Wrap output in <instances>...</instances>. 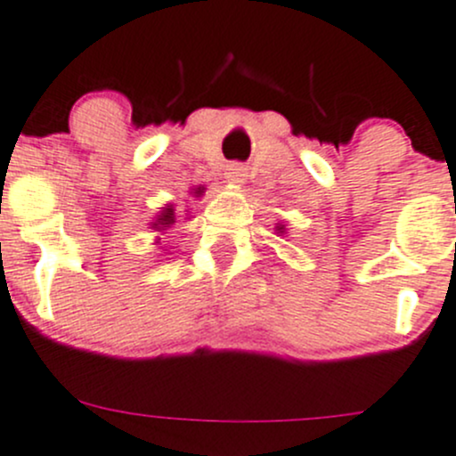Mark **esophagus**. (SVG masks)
I'll use <instances>...</instances> for the list:
<instances>
[{
  "label": "esophagus",
  "instance_id": "obj_1",
  "mask_svg": "<svg viewBox=\"0 0 456 456\" xmlns=\"http://www.w3.org/2000/svg\"><path fill=\"white\" fill-rule=\"evenodd\" d=\"M224 178H227V183H245L247 167H245V165H240V163L227 165V172H224Z\"/></svg>",
  "mask_w": 456,
  "mask_h": 456
}]
</instances>
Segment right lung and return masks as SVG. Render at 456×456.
<instances>
[{"label": "right lung", "instance_id": "obj_1", "mask_svg": "<svg viewBox=\"0 0 456 456\" xmlns=\"http://www.w3.org/2000/svg\"><path fill=\"white\" fill-rule=\"evenodd\" d=\"M172 223H174V209L172 207H167V209L160 214V218L154 223V227H169Z\"/></svg>", "mask_w": 456, "mask_h": 456}]
</instances>
